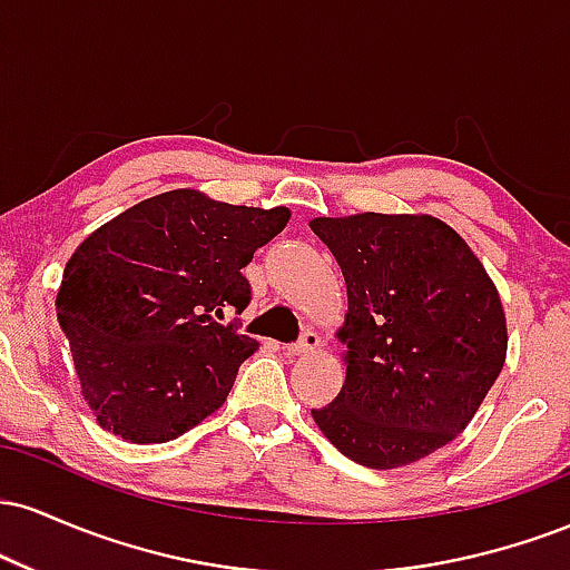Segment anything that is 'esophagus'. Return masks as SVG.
I'll return each instance as SVG.
<instances>
[{
    "instance_id": "obj_1",
    "label": "esophagus",
    "mask_w": 570,
    "mask_h": 570,
    "mask_svg": "<svg viewBox=\"0 0 570 570\" xmlns=\"http://www.w3.org/2000/svg\"><path fill=\"white\" fill-rule=\"evenodd\" d=\"M318 345H322V337L316 335V332H303V337L297 340V343H289L286 345V351L292 353V356H307V353H313L318 348Z\"/></svg>"
}]
</instances>
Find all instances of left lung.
I'll list each match as a JSON object with an SVG mask.
<instances>
[{"label": "left lung", "mask_w": 570, "mask_h": 570, "mask_svg": "<svg viewBox=\"0 0 570 570\" xmlns=\"http://www.w3.org/2000/svg\"><path fill=\"white\" fill-rule=\"evenodd\" d=\"M348 289L337 337L345 383L313 421L370 469L421 461L455 440L507 358L501 297L466 240L429 214L318 217Z\"/></svg>", "instance_id": "obj_1"}]
</instances>
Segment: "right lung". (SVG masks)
I'll return each instance as SVG.
<instances>
[{"mask_svg":"<svg viewBox=\"0 0 570 570\" xmlns=\"http://www.w3.org/2000/svg\"><path fill=\"white\" fill-rule=\"evenodd\" d=\"M286 222L284 206L171 189L77 246L56 313L101 429L136 444L168 442L225 404L257 340L217 318L252 303L240 271Z\"/></svg>","mask_w":570,"mask_h":570,"instance_id":"right-lung-1","label":"right lung"}]
</instances>
